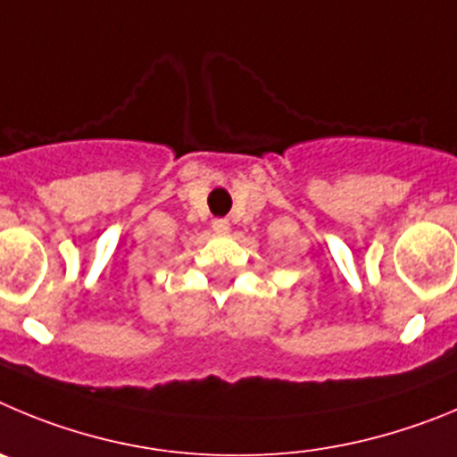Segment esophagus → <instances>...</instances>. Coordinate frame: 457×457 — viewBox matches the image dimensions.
<instances>
[{
    "mask_svg": "<svg viewBox=\"0 0 457 457\" xmlns=\"http://www.w3.org/2000/svg\"><path fill=\"white\" fill-rule=\"evenodd\" d=\"M212 228H213V232H216V234H228L229 232V220L228 219H216L212 223Z\"/></svg>",
    "mask_w": 457,
    "mask_h": 457,
    "instance_id": "34e87169",
    "label": "esophagus"
}]
</instances>
